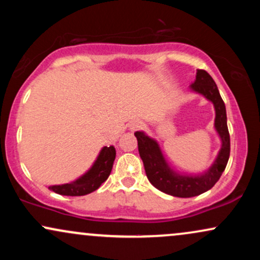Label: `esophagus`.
I'll list each match as a JSON object with an SVG mask.
<instances>
[{"mask_svg":"<svg viewBox=\"0 0 260 260\" xmlns=\"http://www.w3.org/2000/svg\"><path fill=\"white\" fill-rule=\"evenodd\" d=\"M143 128V123L138 120H134L129 123V126H128V129L131 131V132H136V131L138 129H142Z\"/></svg>","mask_w":260,"mask_h":260,"instance_id":"1","label":"esophagus"}]
</instances>
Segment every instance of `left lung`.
Segmentation results:
<instances>
[{"label":"left lung","instance_id":"8db88e82","mask_svg":"<svg viewBox=\"0 0 260 260\" xmlns=\"http://www.w3.org/2000/svg\"><path fill=\"white\" fill-rule=\"evenodd\" d=\"M190 90L203 95L211 101L215 109V129L221 139V148L213 165L204 174L182 175L170 168L164 157L157 142L144 132H136L138 150L144 164L148 180L155 188L166 194L178 198H190L207 192L221 177L230 157V134L228 128L225 104L220 96L219 89L210 74L204 70L197 71L196 80L190 84Z\"/></svg>","mask_w":260,"mask_h":260}]
</instances>
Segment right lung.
<instances>
[{"label": "right lung", "instance_id": "obj_1", "mask_svg": "<svg viewBox=\"0 0 260 260\" xmlns=\"http://www.w3.org/2000/svg\"><path fill=\"white\" fill-rule=\"evenodd\" d=\"M115 157L116 150L112 145L104 147L98 155L95 162L84 175L70 183L50 186L49 189L61 196L78 197L89 194V193L96 190L101 186V183L107 180V177L111 174Z\"/></svg>", "mask_w": 260, "mask_h": 260}]
</instances>
